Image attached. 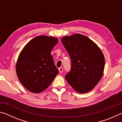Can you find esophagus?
<instances>
[{"instance_id": "esophagus-1", "label": "esophagus", "mask_w": 122, "mask_h": 122, "mask_svg": "<svg viewBox=\"0 0 122 122\" xmlns=\"http://www.w3.org/2000/svg\"><path fill=\"white\" fill-rule=\"evenodd\" d=\"M59 72L60 73H62V72L63 71V68L62 67H60V68H59Z\"/></svg>"}]
</instances>
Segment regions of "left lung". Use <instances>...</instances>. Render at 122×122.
I'll use <instances>...</instances> for the list:
<instances>
[{
  "label": "left lung",
  "instance_id": "obj_1",
  "mask_svg": "<svg viewBox=\"0 0 122 122\" xmlns=\"http://www.w3.org/2000/svg\"><path fill=\"white\" fill-rule=\"evenodd\" d=\"M61 41L71 61V71L65 76L66 81L78 93L89 92L103 76V53L93 41L80 34L63 36Z\"/></svg>",
  "mask_w": 122,
  "mask_h": 122
}]
</instances>
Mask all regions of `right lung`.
<instances>
[{
	"mask_svg": "<svg viewBox=\"0 0 122 122\" xmlns=\"http://www.w3.org/2000/svg\"><path fill=\"white\" fill-rule=\"evenodd\" d=\"M57 42L54 37L37 36L29 41L20 52L16 63V75L30 92H42L58 74L51 55Z\"/></svg>",
	"mask_w": 122,
	"mask_h": 122,
	"instance_id": "right-lung-1",
	"label": "right lung"
}]
</instances>
